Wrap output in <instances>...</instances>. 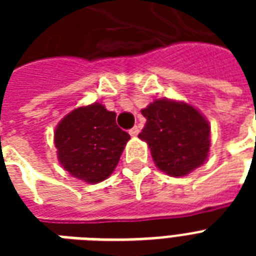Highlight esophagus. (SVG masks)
I'll use <instances>...</instances> for the list:
<instances>
[{"label": "esophagus", "instance_id": "1", "mask_svg": "<svg viewBox=\"0 0 256 256\" xmlns=\"http://www.w3.org/2000/svg\"><path fill=\"white\" fill-rule=\"evenodd\" d=\"M128 134L132 136H136L138 134H140V128H136V126H134L132 128H130V132H128Z\"/></svg>", "mask_w": 256, "mask_h": 256}]
</instances>
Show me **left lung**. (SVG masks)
<instances>
[{"label":"left lung","instance_id":"left-lung-1","mask_svg":"<svg viewBox=\"0 0 256 256\" xmlns=\"http://www.w3.org/2000/svg\"><path fill=\"white\" fill-rule=\"evenodd\" d=\"M146 124L140 138L150 148L156 168L184 176L204 164L210 150V126L191 104L156 100L142 110Z\"/></svg>","mask_w":256,"mask_h":256}]
</instances>
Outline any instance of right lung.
Returning a JSON list of instances; mask_svg holds the SVG:
<instances>
[{"label": "right lung", "mask_w": 256, "mask_h": 256, "mask_svg": "<svg viewBox=\"0 0 256 256\" xmlns=\"http://www.w3.org/2000/svg\"><path fill=\"white\" fill-rule=\"evenodd\" d=\"M116 114L104 104L74 108L54 132L60 164L72 176L88 183L102 182L120 162L130 136L116 126Z\"/></svg>", "instance_id": "obj_1"}]
</instances>
